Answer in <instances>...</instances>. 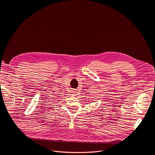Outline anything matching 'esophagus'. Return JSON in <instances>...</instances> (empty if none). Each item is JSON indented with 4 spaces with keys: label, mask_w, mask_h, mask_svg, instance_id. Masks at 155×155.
Returning <instances> with one entry per match:
<instances>
[{
    "label": "esophagus",
    "mask_w": 155,
    "mask_h": 155,
    "mask_svg": "<svg viewBox=\"0 0 155 155\" xmlns=\"http://www.w3.org/2000/svg\"><path fill=\"white\" fill-rule=\"evenodd\" d=\"M73 92H74V94H76V91H74Z\"/></svg>",
    "instance_id": "obj_1"
}]
</instances>
